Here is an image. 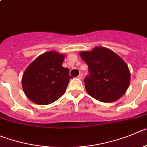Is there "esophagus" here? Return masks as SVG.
Listing matches in <instances>:
<instances>
[{
    "mask_svg": "<svg viewBox=\"0 0 147 147\" xmlns=\"http://www.w3.org/2000/svg\"><path fill=\"white\" fill-rule=\"evenodd\" d=\"M78 78L79 79H82V78H83V74L80 73V75H79L78 76Z\"/></svg>",
    "mask_w": 147,
    "mask_h": 147,
    "instance_id": "esophagus-1",
    "label": "esophagus"
}]
</instances>
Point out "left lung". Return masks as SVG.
Listing matches in <instances>:
<instances>
[{
    "mask_svg": "<svg viewBox=\"0 0 147 147\" xmlns=\"http://www.w3.org/2000/svg\"><path fill=\"white\" fill-rule=\"evenodd\" d=\"M79 54L88 67L89 76L84 83L90 96L102 102H112L125 94L130 83V72L119 55L104 47Z\"/></svg>",
    "mask_w": 147,
    "mask_h": 147,
    "instance_id": "left-lung-1",
    "label": "left lung"
}]
</instances>
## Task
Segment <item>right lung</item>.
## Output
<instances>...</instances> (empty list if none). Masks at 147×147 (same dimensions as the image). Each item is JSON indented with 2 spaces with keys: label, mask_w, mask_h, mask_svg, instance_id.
I'll return each instance as SVG.
<instances>
[{
  "label": "right lung",
  "mask_w": 147,
  "mask_h": 147,
  "mask_svg": "<svg viewBox=\"0 0 147 147\" xmlns=\"http://www.w3.org/2000/svg\"><path fill=\"white\" fill-rule=\"evenodd\" d=\"M66 55L51 51L39 55L22 74V86L29 100L37 105H49L66 92L72 77L62 66Z\"/></svg>",
  "instance_id": "add662e5"
}]
</instances>
